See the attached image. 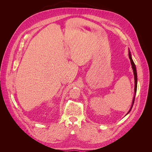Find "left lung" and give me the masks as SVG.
Segmentation results:
<instances>
[{"label":"left lung","mask_w":152,"mask_h":152,"mask_svg":"<svg viewBox=\"0 0 152 152\" xmlns=\"http://www.w3.org/2000/svg\"><path fill=\"white\" fill-rule=\"evenodd\" d=\"M129 59H130V61H131V65H132V68L133 69V73H134V82H135V87H134V98H133V101H132V106H131V108H130L129 111L128 113H129L130 111L131 110L132 108V106L133 104H134V99H135V95H136V90H137V72H136V66H135V64L134 63V61H133L132 59L131 58V52L129 51Z\"/></svg>","instance_id":"obj_1"}]
</instances>
